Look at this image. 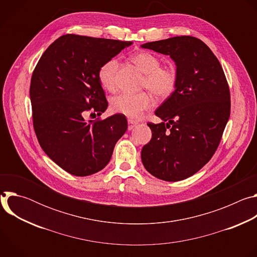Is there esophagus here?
Masks as SVG:
<instances>
[{
    "instance_id": "34e87169",
    "label": "esophagus",
    "mask_w": 257,
    "mask_h": 257,
    "mask_svg": "<svg viewBox=\"0 0 257 257\" xmlns=\"http://www.w3.org/2000/svg\"><path fill=\"white\" fill-rule=\"evenodd\" d=\"M137 124H138V123H137L136 121L129 119V120H128V130H132L134 127H136Z\"/></svg>"
}]
</instances>
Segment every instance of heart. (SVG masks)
<instances>
[{"instance_id":"1","label":"heart","mask_w":257,"mask_h":257,"mask_svg":"<svg viewBox=\"0 0 257 257\" xmlns=\"http://www.w3.org/2000/svg\"><path fill=\"white\" fill-rule=\"evenodd\" d=\"M132 61L145 74L142 86L149 88L159 97L170 96L177 85V72L173 67L161 66L160 59L148 52H141L132 57ZM119 60L111 58L101 64L98 69V80L102 87L112 91L117 84ZM153 105L149 92L121 93L111 99V108L115 113L126 117L139 118L144 111Z\"/></svg>"}]
</instances>
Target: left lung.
Segmentation results:
<instances>
[{"instance_id": "left-lung-1", "label": "left lung", "mask_w": 257, "mask_h": 257, "mask_svg": "<svg viewBox=\"0 0 257 257\" xmlns=\"http://www.w3.org/2000/svg\"><path fill=\"white\" fill-rule=\"evenodd\" d=\"M141 48L170 56L177 67L176 88L155 112L164 122L148 124L153 135L142 148L141 161L161 180H184L209 162L221 142L231 112L225 73L211 50L193 36Z\"/></svg>"}]
</instances>
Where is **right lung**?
Masks as SVG:
<instances>
[{
	"label": "right lung",
	"mask_w": 257,
	"mask_h": 257,
	"mask_svg": "<svg viewBox=\"0 0 257 257\" xmlns=\"http://www.w3.org/2000/svg\"><path fill=\"white\" fill-rule=\"evenodd\" d=\"M131 45L66 34L46 50L34 68L29 95L36 137L48 157L72 175L84 177L102 170L127 130L122 114L89 121L84 116L87 112L100 116L106 109L98 69Z\"/></svg>",
	"instance_id": "obj_1"
}]
</instances>
